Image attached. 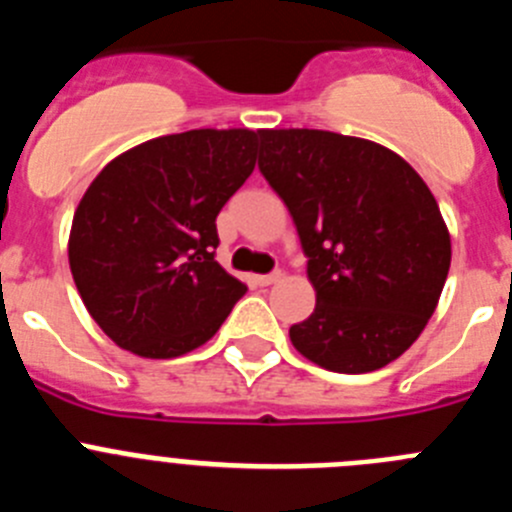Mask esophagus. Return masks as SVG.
Here are the masks:
<instances>
[{
  "instance_id": "34e87169",
  "label": "esophagus",
  "mask_w": 512,
  "mask_h": 512,
  "mask_svg": "<svg viewBox=\"0 0 512 512\" xmlns=\"http://www.w3.org/2000/svg\"><path fill=\"white\" fill-rule=\"evenodd\" d=\"M279 279H282V274L274 271V274H259V277H253V282L259 284V287H271V284H277Z\"/></svg>"
}]
</instances>
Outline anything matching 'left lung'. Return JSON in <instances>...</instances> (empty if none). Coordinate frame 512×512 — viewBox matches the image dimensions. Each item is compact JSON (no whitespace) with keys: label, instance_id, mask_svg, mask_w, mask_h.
I'll list each match as a JSON object with an SVG mask.
<instances>
[{"label":"left lung","instance_id":"obj_1","mask_svg":"<svg viewBox=\"0 0 512 512\" xmlns=\"http://www.w3.org/2000/svg\"><path fill=\"white\" fill-rule=\"evenodd\" d=\"M259 169L287 205L315 310L292 346L338 374L377 372L418 341L449 277L451 235L418 171L374 140L261 130Z\"/></svg>","mask_w":512,"mask_h":512}]
</instances>
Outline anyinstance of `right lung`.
<instances>
[{"label":"right lung","mask_w":512,"mask_h":512,"mask_svg":"<svg viewBox=\"0 0 512 512\" xmlns=\"http://www.w3.org/2000/svg\"><path fill=\"white\" fill-rule=\"evenodd\" d=\"M261 130H187L112 158L74 212L69 264L94 323L143 359L200 348L246 284L215 261V217L243 187Z\"/></svg>","instance_id":"add662e5"}]
</instances>
